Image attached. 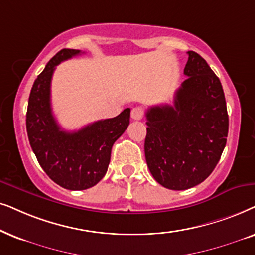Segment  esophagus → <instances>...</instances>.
<instances>
[{
	"label": "esophagus",
	"instance_id": "esophagus-1",
	"mask_svg": "<svg viewBox=\"0 0 255 255\" xmlns=\"http://www.w3.org/2000/svg\"><path fill=\"white\" fill-rule=\"evenodd\" d=\"M144 115V110L142 107H135L131 110V118L134 120H141Z\"/></svg>",
	"mask_w": 255,
	"mask_h": 255
}]
</instances>
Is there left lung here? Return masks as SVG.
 <instances>
[{
    "instance_id": "left-lung-1",
    "label": "left lung",
    "mask_w": 255,
    "mask_h": 255,
    "mask_svg": "<svg viewBox=\"0 0 255 255\" xmlns=\"http://www.w3.org/2000/svg\"><path fill=\"white\" fill-rule=\"evenodd\" d=\"M186 79L174 106L148 108L144 154L152 177L171 190L202 183L219 162L226 145L229 115L219 78L204 58L188 51Z\"/></svg>"
}]
</instances>
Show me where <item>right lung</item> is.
<instances>
[{
    "label": "right lung",
    "mask_w": 255,
    "mask_h": 255,
    "mask_svg": "<svg viewBox=\"0 0 255 255\" xmlns=\"http://www.w3.org/2000/svg\"><path fill=\"white\" fill-rule=\"evenodd\" d=\"M63 49L50 59L31 88L26 111V131L37 161L54 183L69 190H85L106 174L114 142L129 125L130 108L118 117L65 131L57 124L51 108V79L56 66L80 54Z\"/></svg>",
    "instance_id": "right-lung-1"
}]
</instances>
